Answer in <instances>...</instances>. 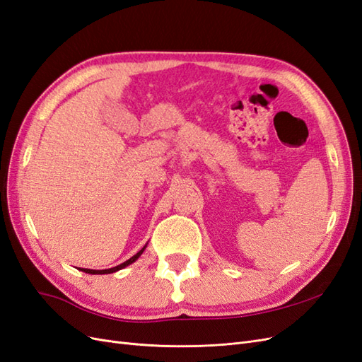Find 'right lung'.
Instances as JSON below:
<instances>
[{"label": "right lung", "instance_id": "add662e5", "mask_svg": "<svg viewBox=\"0 0 362 362\" xmlns=\"http://www.w3.org/2000/svg\"><path fill=\"white\" fill-rule=\"evenodd\" d=\"M145 247H146V245L141 247L137 254L134 255V257H131L129 259H127L125 262H122V264H119V266H116V267H112V269H105V270H92V269H80L81 272H84V273H89V275H107V273H113V272H117V270H120V269H124V267H127V266H129V264H133V262L144 254V250H145Z\"/></svg>", "mask_w": 362, "mask_h": 362}]
</instances>
